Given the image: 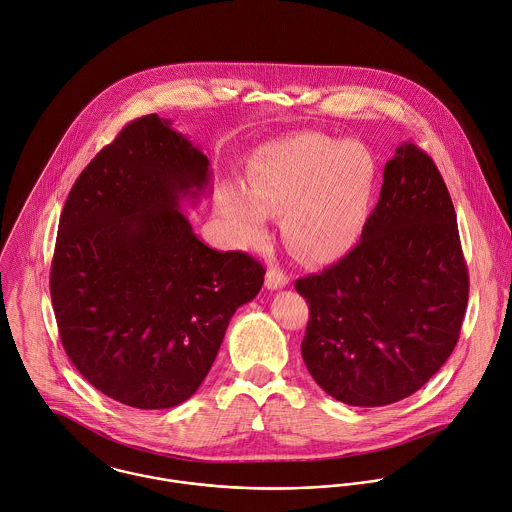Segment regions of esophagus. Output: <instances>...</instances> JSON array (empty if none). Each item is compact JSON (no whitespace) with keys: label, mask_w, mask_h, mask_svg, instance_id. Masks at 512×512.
<instances>
[{"label":"esophagus","mask_w":512,"mask_h":512,"mask_svg":"<svg viewBox=\"0 0 512 512\" xmlns=\"http://www.w3.org/2000/svg\"><path fill=\"white\" fill-rule=\"evenodd\" d=\"M287 283H289L287 275H285L281 269H277V267H271V269L267 271V275H265V287L271 289V291L281 289V287H285Z\"/></svg>","instance_id":"1"}]
</instances>
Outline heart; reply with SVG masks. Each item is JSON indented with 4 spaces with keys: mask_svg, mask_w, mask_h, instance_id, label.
Wrapping results in <instances>:
<instances>
[{
    "mask_svg": "<svg viewBox=\"0 0 512 512\" xmlns=\"http://www.w3.org/2000/svg\"><path fill=\"white\" fill-rule=\"evenodd\" d=\"M374 190L376 162L362 144L305 132L257 148L245 190H225L219 211L247 247L267 239V215L283 213L287 247L307 263L326 265L360 241Z\"/></svg>",
    "mask_w": 512,
    "mask_h": 512,
    "instance_id": "b5f03b06",
    "label": "heart"
}]
</instances>
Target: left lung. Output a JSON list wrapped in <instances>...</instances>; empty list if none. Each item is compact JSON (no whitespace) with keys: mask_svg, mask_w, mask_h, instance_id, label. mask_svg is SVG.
<instances>
[{"mask_svg":"<svg viewBox=\"0 0 512 512\" xmlns=\"http://www.w3.org/2000/svg\"><path fill=\"white\" fill-rule=\"evenodd\" d=\"M295 289L310 308L303 360L338 402H400L445 364L459 340L469 273L451 196L421 148H396L356 247Z\"/></svg>","mask_w":512,"mask_h":512,"instance_id":"1","label":"left lung"}]
</instances>
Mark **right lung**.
Returning <instances> with one entry per match:
<instances>
[{"mask_svg": "<svg viewBox=\"0 0 512 512\" xmlns=\"http://www.w3.org/2000/svg\"><path fill=\"white\" fill-rule=\"evenodd\" d=\"M170 120L128 122L81 172L51 261L61 344L104 396L174 408L204 382L233 312L263 287L243 251L202 243L180 211L211 180L209 160Z\"/></svg>", "mask_w": 512, "mask_h": 512, "instance_id": "1", "label": "right lung"}]
</instances>
